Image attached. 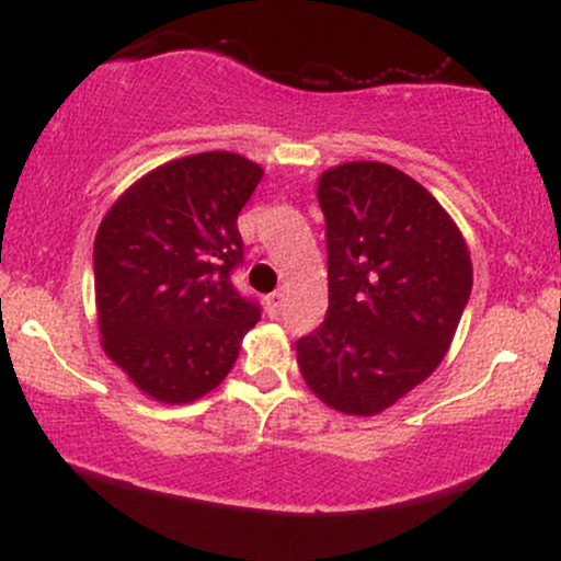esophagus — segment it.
I'll return each instance as SVG.
<instances>
[{"label":"esophagus","mask_w":561,"mask_h":561,"mask_svg":"<svg viewBox=\"0 0 561 561\" xmlns=\"http://www.w3.org/2000/svg\"><path fill=\"white\" fill-rule=\"evenodd\" d=\"M282 306H285V293H282V289H276V293L266 295V311H268V317H272V319L279 317Z\"/></svg>","instance_id":"34e87169"}]
</instances>
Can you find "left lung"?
Listing matches in <instances>:
<instances>
[{"label": "left lung", "mask_w": 561, "mask_h": 561, "mask_svg": "<svg viewBox=\"0 0 561 561\" xmlns=\"http://www.w3.org/2000/svg\"><path fill=\"white\" fill-rule=\"evenodd\" d=\"M330 308L298 340L302 379L332 409L371 416L427 379L446 356L472 261L440 203L385 163L321 173Z\"/></svg>", "instance_id": "8db88e82"}]
</instances>
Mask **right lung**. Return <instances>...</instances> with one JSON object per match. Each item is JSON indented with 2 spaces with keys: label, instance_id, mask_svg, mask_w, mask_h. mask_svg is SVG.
<instances>
[{
  "label": "right lung",
  "instance_id": "right-lung-1",
  "mask_svg": "<svg viewBox=\"0 0 561 561\" xmlns=\"http://www.w3.org/2000/svg\"><path fill=\"white\" fill-rule=\"evenodd\" d=\"M261 176L234 152L171 160L126 190L96 229L102 347L156 401L214 390L261 319L259 300L231 282L244 261L237 216Z\"/></svg>",
  "mask_w": 561,
  "mask_h": 561
}]
</instances>
